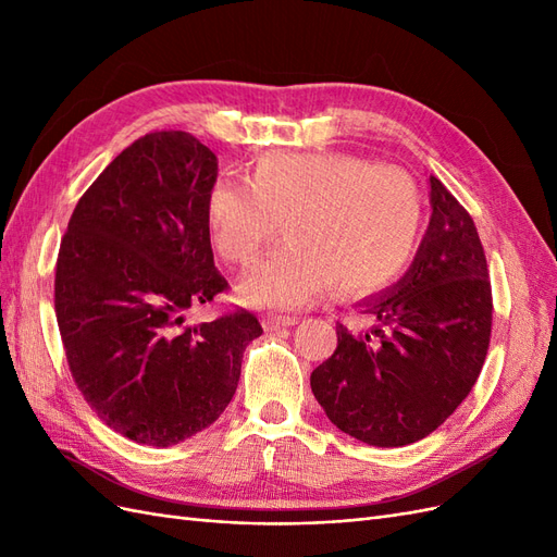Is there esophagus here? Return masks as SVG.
Instances as JSON below:
<instances>
[{"label": "esophagus", "mask_w": 557, "mask_h": 557, "mask_svg": "<svg viewBox=\"0 0 557 557\" xmlns=\"http://www.w3.org/2000/svg\"><path fill=\"white\" fill-rule=\"evenodd\" d=\"M293 325H297V318H290V315H272V318L262 320V327L267 332H278V330L293 327Z\"/></svg>", "instance_id": "34e87169"}]
</instances>
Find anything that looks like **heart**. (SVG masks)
Returning <instances> with one entry per match:
<instances>
[{
  "label": "heart",
  "mask_w": 557,
  "mask_h": 557,
  "mask_svg": "<svg viewBox=\"0 0 557 557\" xmlns=\"http://www.w3.org/2000/svg\"><path fill=\"white\" fill-rule=\"evenodd\" d=\"M281 225L288 244L239 283L246 305L297 309L330 285L385 288L418 248L423 199L407 172L350 153H264L244 181L209 185L205 227L223 260L250 264Z\"/></svg>",
  "instance_id": "obj_1"
}]
</instances>
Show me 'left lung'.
I'll list each match as a JSON object with an SVG mask.
<instances>
[{"label": "left lung", "mask_w": 557, "mask_h": 557, "mask_svg": "<svg viewBox=\"0 0 557 557\" xmlns=\"http://www.w3.org/2000/svg\"><path fill=\"white\" fill-rule=\"evenodd\" d=\"M432 218L397 285L364 301L376 327L336 325V350L311 391L342 432L369 446L432 434L474 387L491 346L493 290L471 215L430 176Z\"/></svg>", "instance_id": "obj_1"}]
</instances>
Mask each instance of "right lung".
<instances>
[{"label": "right lung", "instance_id": "1", "mask_svg": "<svg viewBox=\"0 0 557 557\" xmlns=\"http://www.w3.org/2000/svg\"><path fill=\"white\" fill-rule=\"evenodd\" d=\"M218 160L190 132L127 146L83 193L55 264V315L70 372L104 423L172 446L225 411L246 346L262 334L246 309L185 325L227 293L205 227Z\"/></svg>", "mask_w": 557, "mask_h": 557}]
</instances>
